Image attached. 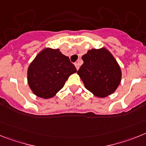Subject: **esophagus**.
Listing matches in <instances>:
<instances>
[{"instance_id":"obj_1","label":"esophagus","mask_w":146,"mask_h":146,"mask_svg":"<svg viewBox=\"0 0 146 146\" xmlns=\"http://www.w3.org/2000/svg\"><path fill=\"white\" fill-rule=\"evenodd\" d=\"M75 66H76V68L77 70L79 69V67H80V63H79V62H77L75 63Z\"/></svg>"}]
</instances>
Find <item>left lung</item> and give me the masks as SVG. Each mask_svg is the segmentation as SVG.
Returning <instances> with one entry per match:
<instances>
[{"instance_id":"obj_1","label":"left lung","mask_w":146,"mask_h":146,"mask_svg":"<svg viewBox=\"0 0 146 146\" xmlns=\"http://www.w3.org/2000/svg\"><path fill=\"white\" fill-rule=\"evenodd\" d=\"M82 59L84 63L77 73L84 87L98 97L113 93L120 83L121 70L110 52L105 48L92 49Z\"/></svg>"}]
</instances>
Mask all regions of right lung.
Returning <instances> with one entry per match:
<instances>
[{
    "label": "right lung",
    "instance_id": "1",
    "mask_svg": "<svg viewBox=\"0 0 146 146\" xmlns=\"http://www.w3.org/2000/svg\"><path fill=\"white\" fill-rule=\"evenodd\" d=\"M76 68L59 49L42 50L28 69V82L32 92L42 98L54 97L64 87Z\"/></svg>",
    "mask_w": 146,
    "mask_h": 146
}]
</instances>
